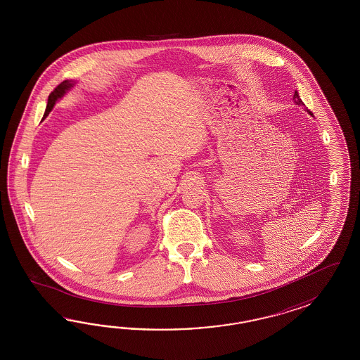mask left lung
I'll list each match as a JSON object with an SVG mask.
<instances>
[{"label": "left lung", "instance_id": "obj_1", "mask_svg": "<svg viewBox=\"0 0 360 360\" xmlns=\"http://www.w3.org/2000/svg\"><path fill=\"white\" fill-rule=\"evenodd\" d=\"M293 100H295V104H297V105H302V107H305V104H304V101H302V100H301V98H300V95H298V92H297V91H295V95H293ZM305 110H306V112H307V113H309V115H311V116H313V113H311V112H310V110H307V108H306V107H305Z\"/></svg>", "mask_w": 360, "mask_h": 360}]
</instances>
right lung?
Returning <instances> with one entry per match:
<instances>
[{
	"label": "right lung",
	"instance_id": "add662e5",
	"mask_svg": "<svg viewBox=\"0 0 360 360\" xmlns=\"http://www.w3.org/2000/svg\"><path fill=\"white\" fill-rule=\"evenodd\" d=\"M75 86V82L74 80H65L62 82L58 87L55 88L54 91L50 94L49 100H47V107L44 110V119H46L49 116V113L51 112V109L54 108L55 103L59 100V98H63L65 94L71 89V88Z\"/></svg>",
	"mask_w": 360,
	"mask_h": 360
}]
</instances>
